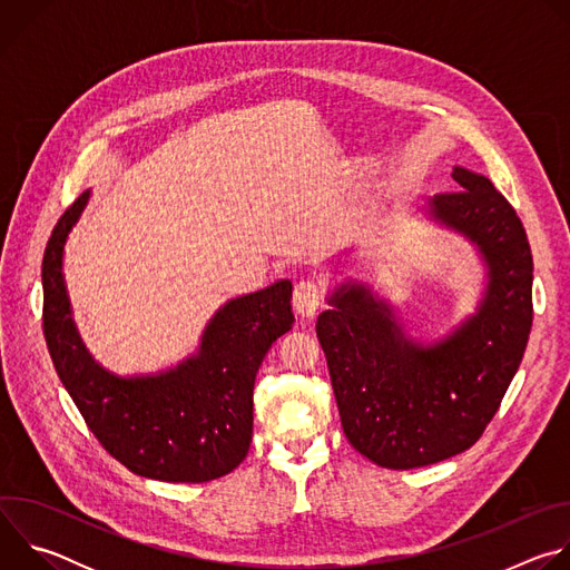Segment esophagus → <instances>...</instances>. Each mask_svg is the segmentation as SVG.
Returning a JSON list of instances; mask_svg holds the SVG:
<instances>
[{
	"instance_id": "obj_1",
	"label": "esophagus",
	"mask_w": 570,
	"mask_h": 570,
	"mask_svg": "<svg viewBox=\"0 0 570 570\" xmlns=\"http://www.w3.org/2000/svg\"><path fill=\"white\" fill-rule=\"evenodd\" d=\"M324 304V284L320 279H302L293 293V308L302 317H313Z\"/></svg>"
}]
</instances>
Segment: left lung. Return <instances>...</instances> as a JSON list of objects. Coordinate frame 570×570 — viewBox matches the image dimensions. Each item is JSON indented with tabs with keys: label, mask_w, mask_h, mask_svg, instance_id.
I'll return each mask as SVG.
<instances>
[{
	"label": "left lung",
	"mask_w": 570,
	"mask_h": 570,
	"mask_svg": "<svg viewBox=\"0 0 570 570\" xmlns=\"http://www.w3.org/2000/svg\"><path fill=\"white\" fill-rule=\"evenodd\" d=\"M435 218L466 234L490 266L478 313L446 341H403L361 286L332 295L315 334L350 444L385 469L442 462L473 446L499 411L532 330V253L521 218L484 176L455 167Z\"/></svg>",
	"instance_id": "left-lung-1"
}]
</instances>
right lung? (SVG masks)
<instances>
[{"mask_svg": "<svg viewBox=\"0 0 570 570\" xmlns=\"http://www.w3.org/2000/svg\"><path fill=\"white\" fill-rule=\"evenodd\" d=\"M58 218L42 257V332L53 367L101 446L137 475L207 482L234 471L253 442V387L273 343L291 332V282L227 302L200 354L148 379L101 370L80 343L62 282V246L88 203Z\"/></svg>", "mask_w": 570, "mask_h": 570, "instance_id": "right-lung-1", "label": "right lung"}]
</instances>
